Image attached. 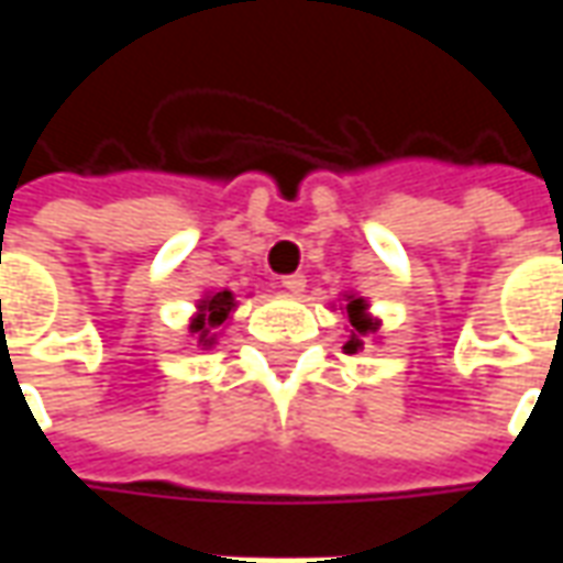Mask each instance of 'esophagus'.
Returning <instances> with one entry per match:
<instances>
[{"label": "esophagus", "mask_w": 563, "mask_h": 563, "mask_svg": "<svg viewBox=\"0 0 563 563\" xmlns=\"http://www.w3.org/2000/svg\"><path fill=\"white\" fill-rule=\"evenodd\" d=\"M305 277H301V274H286V277H283L280 280V286L283 289H286V292H292V295H298V292H305Z\"/></svg>", "instance_id": "obj_1"}]
</instances>
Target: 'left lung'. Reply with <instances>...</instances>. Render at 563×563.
Wrapping results in <instances>:
<instances>
[{
  "label": "left lung",
  "instance_id": "obj_1",
  "mask_svg": "<svg viewBox=\"0 0 563 563\" xmlns=\"http://www.w3.org/2000/svg\"><path fill=\"white\" fill-rule=\"evenodd\" d=\"M346 317H350V325H353V331H350V341L343 343V353H358L362 346H365V341L362 338H367V334H374L377 331V319L367 313V301L365 298H358V295H346Z\"/></svg>",
  "mask_w": 563,
  "mask_h": 563
}]
</instances>
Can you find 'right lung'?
Here are the masks:
<instances>
[{"label":"right lung","instance_id":"add662e5","mask_svg":"<svg viewBox=\"0 0 563 563\" xmlns=\"http://www.w3.org/2000/svg\"><path fill=\"white\" fill-rule=\"evenodd\" d=\"M234 307L238 305H234V295L229 289L210 292L198 301V313L189 322V331L196 334L198 346L210 350L217 343V331H220V325H225V319L232 317Z\"/></svg>","mask_w":563,"mask_h":563}]
</instances>
